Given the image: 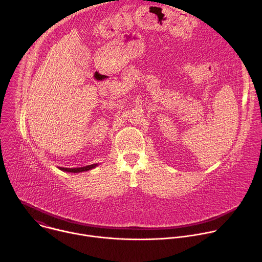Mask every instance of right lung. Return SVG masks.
Instances as JSON below:
<instances>
[{
    "label": "right lung",
    "instance_id": "right-lung-1",
    "mask_svg": "<svg viewBox=\"0 0 262 262\" xmlns=\"http://www.w3.org/2000/svg\"><path fill=\"white\" fill-rule=\"evenodd\" d=\"M97 166V164H92V165H89V166H86V167H81V168H59L60 170L62 171H65V172H71V173H79V172H84V171H89L93 168H95Z\"/></svg>",
    "mask_w": 262,
    "mask_h": 262
}]
</instances>
